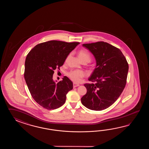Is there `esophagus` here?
<instances>
[{
	"label": "esophagus",
	"instance_id": "obj_1",
	"mask_svg": "<svg viewBox=\"0 0 149 149\" xmlns=\"http://www.w3.org/2000/svg\"><path fill=\"white\" fill-rule=\"evenodd\" d=\"M73 88H75V87H78V86H79V84H77L76 83H73Z\"/></svg>",
	"mask_w": 149,
	"mask_h": 149
}]
</instances>
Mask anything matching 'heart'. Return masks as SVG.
<instances>
[{
  "label": "heart",
  "instance_id": "b5f03b06",
  "mask_svg": "<svg viewBox=\"0 0 149 149\" xmlns=\"http://www.w3.org/2000/svg\"><path fill=\"white\" fill-rule=\"evenodd\" d=\"M78 57L81 62H86L87 63L89 62L91 60V57L88 52L85 50H81L78 53ZM68 76L70 79L74 82H78L80 81L81 79L84 76V73L79 70H74L70 71L68 73Z\"/></svg>",
  "mask_w": 149,
  "mask_h": 149
}]
</instances>
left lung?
I'll return each instance as SVG.
<instances>
[{
    "label": "left lung",
    "mask_w": 149,
    "mask_h": 149,
    "mask_svg": "<svg viewBox=\"0 0 149 149\" xmlns=\"http://www.w3.org/2000/svg\"><path fill=\"white\" fill-rule=\"evenodd\" d=\"M95 57L96 65L85 84L87 93L81 99L90 110L101 111L117 101L126 84L128 64L121 51L104 41L82 44ZM95 82V83L93 82Z\"/></svg>",
    "instance_id": "1"
}]
</instances>
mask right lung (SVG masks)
I'll return each instance as SVG.
<instances>
[{
  "instance_id": "1",
  "label": "right lung",
  "mask_w": 149,
  "mask_h": 149,
  "mask_svg": "<svg viewBox=\"0 0 149 149\" xmlns=\"http://www.w3.org/2000/svg\"><path fill=\"white\" fill-rule=\"evenodd\" d=\"M79 44L51 40L37 45L27 55L25 82L32 97L42 107L54 110L65 103L67 93L73 89V83L66 76L56 83L53 79L54 70L60 69Z\"/></svg>"
}]
</instances>
